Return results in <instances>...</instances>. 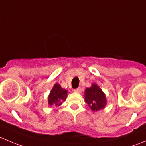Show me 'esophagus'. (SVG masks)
<instances>
[{"label": "esophagus", "mask_w": 146, "mask_h": 146, "mask_svg": "<svg viewBox=\"0 0 146 146\" xmlns=\"http://www.w3.org/2000/svg\"><path fill=\"white\" fill-rule=\"evenodd\" d=\"M73 91H74L75 92H76V93H80V92H81V88H76V89H75Z\"/></svg>", "instance_id": "1"}]
</instances>
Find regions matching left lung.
<instances>
[{
  "label": "left lung",
  "instance_id": "8db88e82",
  "mask_svg": "<svg viewBox=\"0 0 146 146\" xmlns=\"http://www.w3.org/2000/svg\"><path fill=\"white\" fill-rule=\"evenodd\" d=\"M84 97L85 102L93 111L103 110L107 104L105 94L99 85L95 83H92L91 87L85 89Z\"/></svg>",
  "mask_w": 146,
  "mask_h": 146
}]
</instances>
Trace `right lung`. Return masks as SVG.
I'll return each instance as SVG.
<instances>
[{
  "instance_id": "obj_1",
  "label": "right lung",
  "mask_w": 146,
  "mask_h": 146,
  "mask_svg": "<svg viewBox=\"0 0 146 146\" xmlns=\"http://www.w3.org/2000/svg\"><path fill=\"white\" fill-rule=\"evenodd\" d=\"M68 90L64 89L58 83L54 84L48 96V104L52 107H58L66 100Z\"/></svg>"
}]
</instances>
